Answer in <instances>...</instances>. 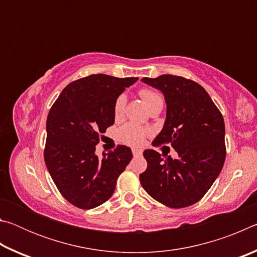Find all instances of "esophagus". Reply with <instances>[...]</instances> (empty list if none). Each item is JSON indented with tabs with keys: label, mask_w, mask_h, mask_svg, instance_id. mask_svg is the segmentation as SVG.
<instances>
[{
	"label": "esophagus",
	"mask_w": 257,
	"mask_h": 257,
	"mask_svg": "<svg viewBox=\"0 0 257 257\" xmlns=\"http://www.w3.org/2000/svg\"><path fill=\"white\" fill-rule=\"evenodd\" d=\"M132 152H133L134 156H137V155H141L142 154V150H139V149H133Z\"/></svg>",
	"instance_id": "esophagus-1"
}]
</instances>
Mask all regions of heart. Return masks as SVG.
<instances>
[{
	"instance_id": "b5f03b06",
	"label": "heart",
	"mask_w": 257,
	"mask_h": 257,
	"mask_svg": "<svg viewBox=\"0 0 257 257\" xmlns=\"http://www.w3.org/2000/svg\"><path fill=\"white\" fill-rule=\"evenodd\" d=\"M139 96H141L142 101L144 102L146 107L152 108L158 103H162L163 99L161 97L159 93L151 88H142L138 92ZM125 107V96L124 95H119L114 102V106H113V115H114L115 120H119L123 116ZM149 130L142 127H138L136 124L127 123L123 127H121L118 132V138L124 144L128 145H141L144 138L149 135Z\"/></svg>"
}]
</instances>
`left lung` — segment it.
<instances>
[{"instance_id": "left-lung-1", "label": "left lung", "mask_w": 257, "mask_h": 257, "mask_svg": "<svg viewBox=\"0 0 257 257\" xmlns=\"http://www.w3.org/2000/svg\"><path fill=\"white\" fill-rule=\"evenodd\" d=\"M143 81L160 89L167 102L164 127L153 145L172 146L178 158L163 159L156 151L145 150L147 169L139 180L155 201L172 208L190 206L222 170L227 154L223 116L196 81L172 75L145 77Z\"/></svg>"}]
</instances>
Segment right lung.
<instances>
[{"label": "right lung", "mask_w": 257, "mask_h": 257, "mask_svg": "<svg viewBox=\"0 0 257 257\" xmlns=\"http://www.w3.org/2000/svg\"><path fill=\"white\" fill-rule=\"evenodd\" d=\"M137 79L103 73L80 78L69 84L51 107L45 164L61 195L78 208L90 210L105 203L133 159L132 150L124 145L98 159L95 146L114 123L116 97Z\"/></svg>", "instance_id": "1"}]
</instances>
